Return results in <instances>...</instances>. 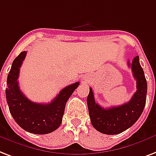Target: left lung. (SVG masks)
Segmentation results:
<instances>
[{"label":"left lung","instance_id":"obj_1","mask_svg":"<svg viewBox=\"0 0 156 156\" xmlns=\"http://www.w3.org/2000/svg\"><path fill=\"white\" fill-rule=\"evenodd\" d=\"M128 65L131 67L134 78L136 81V91L132 99L125 104L104 109L96 103L92 89L90 88L87 98L91 123L100 133L115 135L133 125L138 119L146 105L147 93V83L142 69L139 56L136 55Z\"/></svg>","mask_w":156,"mask_h":156}]
</instances>
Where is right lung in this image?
Masks as SVG:
<instances>
[{"instance_id":"right-lung-1","label":"right lung","mask_w":156,"mask_h":156,"mask_svg":"<svg viewBox=\"0 0 156 156\" xmlns=\"http://www.w3.org/2000/svg\"><path fill=\"white\" fill-rule=\"evenodd\" d=\"M27 51L21 52L12 63L7 77V104L12 117L25 131L34 134H47L56 130L62 122L66 102L79 85L73 83L63 88L51 103L31 101L20 91L18 78Z\"/></svg>"}]
</instances>
